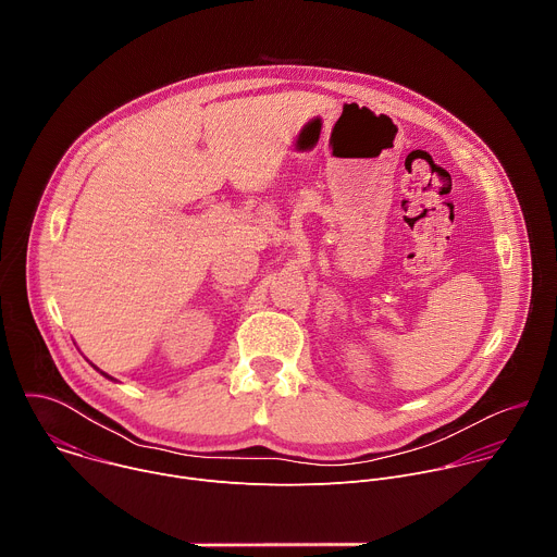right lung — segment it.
I'll list each match as a JSON object with an SVG mask.
<instances>
[{
  "instance_id": "add662e5",
  "label": "right lung",
  "mask_w": 557,
  "mask_h": 557,
  "mask_svg": "<svg viewBox=\"0 0 557 557\" xmlns=\"http://www.w3.org/2000/svg\"><path fill=\"white\" fill-rule=\"evenodd\" d=\"M106 376H108V374H106Z\"/></svg>"
}]
</instances>
